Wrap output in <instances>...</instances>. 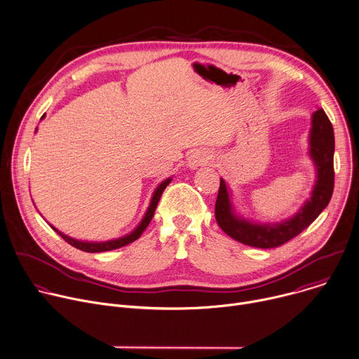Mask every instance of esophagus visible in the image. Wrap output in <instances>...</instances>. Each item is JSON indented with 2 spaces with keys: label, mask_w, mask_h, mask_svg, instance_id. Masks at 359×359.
<instances>
[{
  "label": "esophagus",
  "mask_w": 359,
  "mask_h": 359,
  "mask_svg": "<svg viewBox=\"0 0 359 359\" xmlns=\"http://www.w3.org/2000/svg\"><path fill=\"white\" fill-rule=\"evenodd\" d=\"M209 161H210V156H209L208 151H204V150H196V151L193 153V155L190 156V159H189V166L193 168V169H196V168H198V166H201V165L209 163Z\"/></svg>",
  "instance_id": "1"
}]
</instances>
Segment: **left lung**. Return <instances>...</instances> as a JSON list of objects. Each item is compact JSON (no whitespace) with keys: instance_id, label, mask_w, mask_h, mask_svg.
<instances>
[{"instance_id":"8db88e82","label":"left lung","mask_w":359,"mask_h":359,"mask_svg":"<svg viewBox=\"0 0 359 359\" xmlns=\"http://www.w3.org/2000/svg\"><path fill=\"white\" fill-rule=\"evenodd\" d=\"M311 123L310 155L317 168V182L311 197L294 217L285 222L277 224L250 223L236 216L227 184L220 179L215 213L220 229L227 236L251 247L274 248L298 236L328 206L334 191V129L324 109L313 114Z\"/></svg>"}]
</instances>
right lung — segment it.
<instances>
[{"mask_svg":"<svg viewBox=\"0 0 359 359\" xmlns=\"http://www.w3.org/2000/svg\"><path fill=\"white\" fill-rule=\"evenodd\" d=\"M42 118H43V116H42ZM170 180H172V179L169 177V179H166L165 182H162V183L158 186V189L155 190V193H153V197H151L150 204H149V209H147L144 217L142 219L140 224H139L130 234H128V236H125V237H121V238H116V240L104 241V243L79 241V240H75V238H72V237H69V236H67V234L58 231L54 226H50V227H53L68 244H71L72 247H75V248H78V250L86 251V252H102V251H109V250H115V248L123 247V245L130 244V243H133L135 240H137V238L140 237V234L144 231V229L149 226V223H150L153 215H155V210H156V206H158V203H159V200H161V196H162L163 190L166 189V186L170 183Z\"/></svg>","mask_w":359,"mask_h":359,"instance_id":"right-lung-1","label":"right lung"}]
</instances>
